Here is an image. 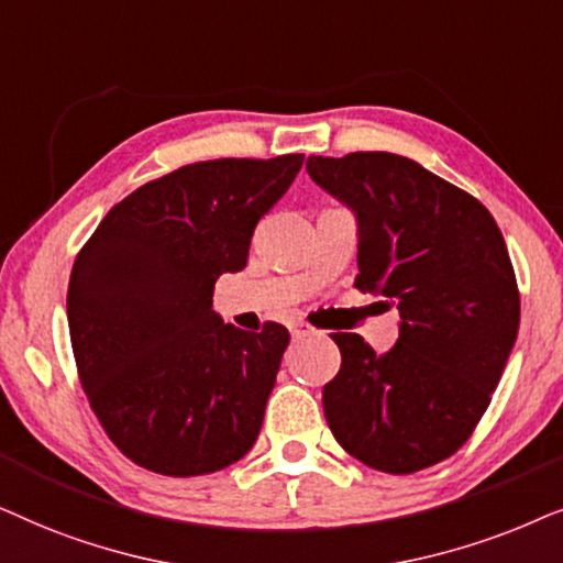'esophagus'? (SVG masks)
<instances>
[{"instance_id": "34e87169", "label": "esophagus", "mask_w": 563, "mask_h": 563, "mask_svg": "<svg viewBox=\"0 0 563 563\" xmlns=\"http://www.w3.org/2000/svg\"><path fill=\"white\" fill-rule=\"evenodd\" d=\"M290 334H294V340H301V336L313 334V327L306 324V321H294V324H290Z\"/></svg>"}]
</instances>
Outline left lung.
<instances>
[{"label": "left lung", "mask_w": 563, "mask_h": 563, "mask_svg": "<svg viewBox=\"0 0 563 563\" xmlns=\"http://www.w3.org/2000/svg\"><path fill=\"white\" fill-rule=\"evenodd\" d=\"M306 172L355 213V286L399 309L386 355L360 334H332L342 365L321 394L329 430L376 471L434 466L474 432L517 340L501 231L476 198L407 156H309Z\"/></svg>", "instance_id": "1"}]
</instances>
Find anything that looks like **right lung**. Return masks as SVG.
I'll return each instance as SVG.
<instances>
[{"mask_svg": "<svg viewBox=\"0 0 563 563\" xmlns=\"http://www.w3.org/2000/svg\"><path fill=\"white\" fill-rule=\"evenodd\" d=\"M301 164H185L110 208L74 262L66 317L81 386L139 466L200 476L252 451L290 334L223 324L213 286L246 267L254 227Z\"/></svg>", "mask_w": 563, "mask_h": 563, "instance_id": "obj_1", "label": "right lung"}]
</instances>
